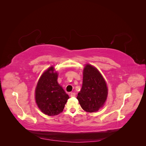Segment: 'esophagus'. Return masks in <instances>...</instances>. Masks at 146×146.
I'll return each mask as SVG.
<instances>
[{"label": "esophagus", "instance_id": "obj_1", "mask_svg": "<svg viewBox=\"0 0 146 146\" xmlns=\"http://www.w3.org/2000/svg\"><path fill=\"white\" fill-rule=\"evenodd\" d=\"M70 97H76V93L75 92H71L70 94Z\"/></svg>", "mask_w": 146, "mask_h": 146}]
</instances>
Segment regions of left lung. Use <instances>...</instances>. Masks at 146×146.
Here are the masks:
<instances>
[{"instance_id": "8db88e82", "label": "left lung", "mask_w": 146, "mask_h": 146, "mask_svg": "<svg viewBox=\"0 0 146 146\" xmlns=\"http://www.w3.org/2000/svg\"><path fill=\"white\" fill-rule=\"evenodd\" d=\"M83 74L82 88L77 99L85 111H98L107 98V83L99 70L90 64L85 66Z\"/></svg>"}]
</instances>
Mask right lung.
<instances>
[{
    "label": "right lung",
    "instance_id": "1",
    "mask_svg": "<svg viewBox=\"0 0 146 146\" xmlns=\"http://www.w3.org/2000/svg\"><path fill=\"white\" fill-rule=\"evenodd\" d=\"M51 66L44 72L35 90V100L38 108L48 116H55L63 111L69 98L57 82L58 73Z\"/></svg>",
    "mask_w": 146,
    "mask_h": 146
}]
</instances>
